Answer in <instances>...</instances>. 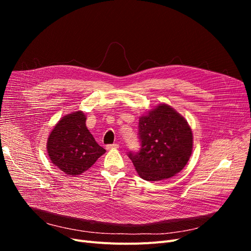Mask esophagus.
<instances>
[{
    "label": "esophagus",
    "instance_id": "1",
    "mask_svg": "<svg viewBox=\"0 0 251 251\" xmlns=\"http://www.w3.org/2000/svg\"><path fill=\"white\" fill-rule=\"evenodd\" d=\"M119 148V144L118 143H113V144H109L107 146L108 150H113V149H118Z\"/></svg>",
    "mask_w": 251,
    "mask_h": 251
}]
</instances>
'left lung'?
I'll use <instances>...</instances> for the list:
<instances>
[{
  "mask_svg": "<svg viewBox=\"0 0 251 251\" xmlns=\"http://www.w3.org/2000/svg\"><path fill=\"white\" fill-rule=\"evenodd\" d=\"M140 151H128L135 170L147 181L169 179L183 170L193 151L192 128L166 103L139 118Z\"/></svg>",
  "mask_w": 251,
  "mask_h": 251,
  "instance_id": "1",
  "label": "left lung"
}]
</instances>
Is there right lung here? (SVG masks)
I'll return each mask as SVG.
<instances>
[{"instance_id": "add662e5", "label": "right lung", "mask_w": 251, "mask_h": 251, "mask_svg": "<svg viewBox=\"0 0 251 251\" xmlns=\"http://www.w3.org/2000/svg\"><path fill=\"white\" fill-rule=\"evenodd\" d=\"M86 119L81 111L67 114L48 137L47 151L51 162L70 176L86 172L105 151L89 132Z\"/></svg>"}]
</instances>
